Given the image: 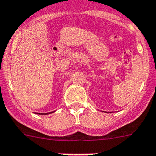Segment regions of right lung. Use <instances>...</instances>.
Returning a JSON list of instances; mask_svg holds the SVG:
<instances>
[{"mask_svg": "<svg viewBox=\"0 0 156 156\" xmlns=\"http://www.w3.org/2000/svg\"><path fill=\"white\" fill-rule=\"evenodd\" d=\"M52 112H49V113H36V114H38V115H48V114H51V113H52Z\"/></svg>", "mask_w": 156, "mask_h": 156, "instance_id": "add662e5", "label": "right lung"}]
</instances>
